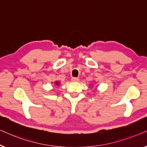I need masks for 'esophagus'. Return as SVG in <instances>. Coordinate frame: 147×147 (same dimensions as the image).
Listing matches in <instances>:
<instances>
[{
    "label": "esophagus",
    "instance_id": "obj_1",
    "mask_svg": "<svg viewBox=\"0 0 147 147\" xmlns=\"http://www.w3.org/2000/svg\"><path fill=\"white\" fill-rule=\"evenodd\" d=\"M79 78H71V81L72 82H79Z\"/></svg>",
    "mask_w": 147,
    "mask_h": 147
}]
</instances>
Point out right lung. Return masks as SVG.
<instances>
[{"label": "right lung", "mask_w": 147, "mask_h": 147, "mask_svg": "<svg viewBox=\"0 0 147 147\" xmlns=\"http://www.w3.org/2000/svg\"><path fill=\"white\" fill-rule=\"evenodd\" d=\"M55 84H57V85H58V84H59V82H55Z\"/></svg>", "instance_id": "right-lung-1"}]
</instances>
